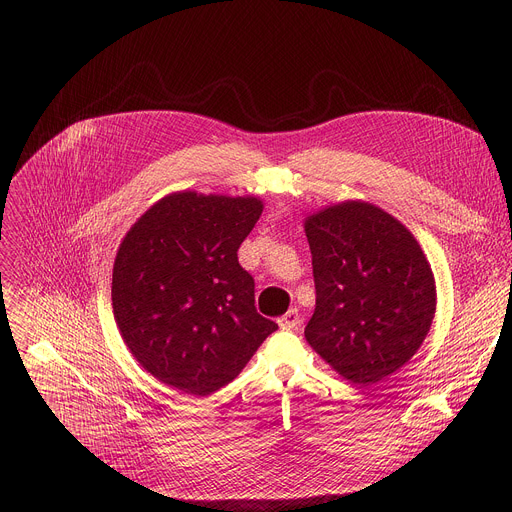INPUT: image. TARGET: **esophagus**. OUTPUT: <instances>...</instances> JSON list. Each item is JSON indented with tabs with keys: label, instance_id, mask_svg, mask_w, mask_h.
<instances>
[{
	"label": "esophagus",
	"instance_id": "34e87169",
	"mask_svg": "<svg viewBox=\"0 0 512 512\" xmlns=\"http://www.w3.org/2000/svg\"><path fill=\"white\" fill-rule=\"evenodd\" d=\"M279 326L283 328V330H294V328H298L300 326V312L296 310V308H291V310H287L279 320Z\"/></svg>",
	"mask_w": 512,
	"mask_h": 512
}]
</instances>
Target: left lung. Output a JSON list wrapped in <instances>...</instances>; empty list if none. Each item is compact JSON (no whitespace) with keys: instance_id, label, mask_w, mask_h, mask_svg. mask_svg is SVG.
I'll list each match as a JSON object with an SVG mask.
<instances>
[{"instance_id":"obj_1","label":"left lung","mask_w":512,"mask_h":512,"mask_svg":"<svg viewBox=\"0 0 512 512\" xmlns=\"http://www.w3.org/2000/svg\"><path fill=\"white\" fill-rule=\"evenodd\" d=\"M316 310L306 340L354 385L417 352L435 314V279L415 237L375 204L346 200L306 218Z\"/></svg>"}]
</instances>
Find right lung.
Listing matches in <instances>:
<instances>
[{
	"instance_id": "add662e5",
	"label": "right lung",
	"mask_w": 512,
	"mask_h": 512,
	"mask_svg": "<svg viewBox=\"0 0 512 512\" xmlns=\"http://www.w3.org/2000/svg\"><path fill=\"white\" fill-rule=\"evenodd\" d=\"M263 212L255 196L174 192L119 245L111 300L141 367L186 395L231 383L277 324L257 314L237 251Z\"/></svg>"
}]
</instances>
